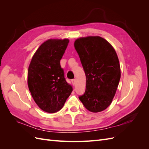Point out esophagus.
Segmentation results:
<instances>
[{
    "label": "esophagus",
    "instance_id": "1",
    "mask_svg": "<svg viewBox=\"0 0 149 149\" xmlns=\"http://www.w3.org/2000/svg\"><path fill=\"white\" fill-rule=\"evenodd\" d=\"M71 82H72V83H73V84L74 86L75 84H76V79H72V80H71Z\"/></svg>",
    "mask_w": 149,
    "mask_h": 149
}]
</instances>
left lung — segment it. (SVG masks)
<instances>
[{
  "label": "left lung",
  "mask_w": 149,
  "mask_h": 149,
  "mask_svg": "<svg viewBox=\"0 0 149 149\" xmlns=\"http://www.w3.org/2000/svg\"><path fill=\"white\" fill-rule=\"evenodd\" d=\"M74 46L86 78L84 94L79 97L93 112L105 110L115 96L120 78V68L114 48L98 36L76 40Z\"/></svg>",
  "instance_id": "left-lung-1"
}]
</instances>
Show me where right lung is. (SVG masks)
<instances>
[{
    "mask_svg": "<svg viewBox=\"0 0 149 149\" xmlns=\"http://www.w3.org/2000/svg\"><path fill=\"white\" fill-rule=\"evenodd\" d=\"M68 43V39L47 40L36 51L29 67L31 96L40 109L48 113L60 111L73 91L60 65Z\"/></svg>",
    "mask_w": 149,
    "mask_h": 149,
    "instance_id": "1",
    "label": "right lung"
}]
</instances>
